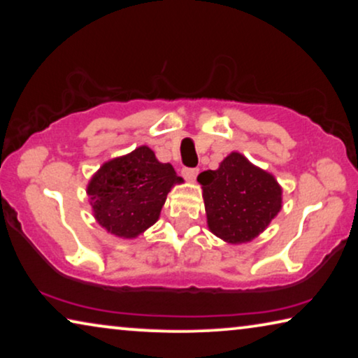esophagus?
<instances>
[{"instance_id":"1","label":"esophagus","mask_w":358,"mask_h":358,"mask_svg":"<svg viewBox=\"0 0 358 358\" xmlns=\"http://www.w3.org/2000/svg\"><path fill=\"white\" fill-rule=\"evenodd\" d=\"M197 174H199V169H195V168H182V176L187 180H190V182H194L195 178H197Z\"/></svg>"}]
</instances>
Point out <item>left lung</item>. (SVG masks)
<instances>
[{
    "label": "left lung",
    "instance_id": "left-lung-1",
    "mask_svg": "<svg viewBox=\"0 0 358 358\" xmlns=\"http://www.w3.org/2000/svg\"><path fill=\"white\" fill-rule=\"evenodd\" d=\"M197 180L210 231L227 243L251 241L282 208V187L275 178L236 151L217 171L200 173Z\"/></svg>",
    "mask_w": 358,
    "mask_h": 358
}]
</instances>
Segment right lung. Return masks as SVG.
Listing matches in <instances>:
<instances>
[{
    "label": "right lung",
    "instance_id": "1",
    "mask_svg": "<svg viewBox=\"0 0 358 358\" xmlns=\"http://www.w3.org/2000/svg\"><path fill=\"white\" fill-rule=\"evenodd\" d=\"M180 182L173 166L159 163L148 146H138L102 164L87 184V195L97 223L131 239L158 222L166 197Z\"/></svg>",
    "mask_w": 358,
    "mask_h": 358
}]
</instances>
